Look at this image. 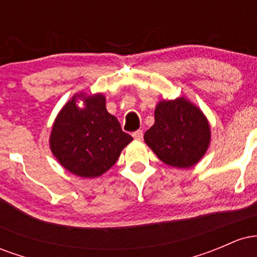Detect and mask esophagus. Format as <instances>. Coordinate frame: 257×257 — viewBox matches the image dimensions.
Segmentation results:
<instances>
[{"label": "esophagus", "mask_w": 257, "mask_h": 257, "mask_svg": "<svg viewBox=\"0 0 257 257\" xmlns=\"http://www.w3.org/2000/svg\"><path fill=\"white\" fill-rule=\"evenodd\" d=\"M132 135H133V138L135 139V140H143V138H144V133H143V131H137V132H134Z\"/></svg>", "instance_id": "1"}]
</instances>
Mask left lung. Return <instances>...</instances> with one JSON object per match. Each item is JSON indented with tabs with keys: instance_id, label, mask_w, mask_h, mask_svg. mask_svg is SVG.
<instances>
[{
	"instance_id": "1",
	"label": "left lung",
	"mask_w": 257,
	"mask_h": 257,
	"mask_svg": "<svg viewBox=\"0 0 257 257\" xmlns=\"http://www.w3.org/2000/svg\"><path fill=\"white\" fill-rule=\"evenodd\" d=\"M144 139L168 166L190 168L206 152L210 129L202 111L180 98L159 102L155 111V124Z\"/></svg>"
}]
</instances>
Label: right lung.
<instances>
[{
	"instance_id": "right-lung-1",
	"label": "right lung",
	"mask_w": 257,
	"mask_h": 257,
	"mask_svg": "<svg viewBox=\"0 0 257 257\" xmlns=\"http://www.w3.org/2000/svg\"><path fill=\"white\" fill-rule=\"evenodd\" d=\"M77 96L85 107L75 104ZM133 140L119 122L105 107L102 95H75L55 119L51 149L55 158L70 173L82 178H98L116 163L120 151Z\"/></svg>"
}]
</instances>
